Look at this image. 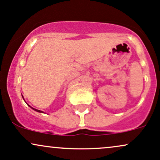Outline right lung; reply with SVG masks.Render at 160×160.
<instances>
[{"label":"right lung","instance_id":"add662e5","mask_svg":"<svg viewBox=\"0 0 160 160\" xmlns=\"http://www.w3.org/2000/svg\"><path fill=\"white\" fill-rule=\"evenodd\" d=\"M33 110H34V111H38V112H40V113H42V111H40V110H37V109H35V108H32Z\"/></svg>","mask_w":160,"mask_h":160}]
</instances>
